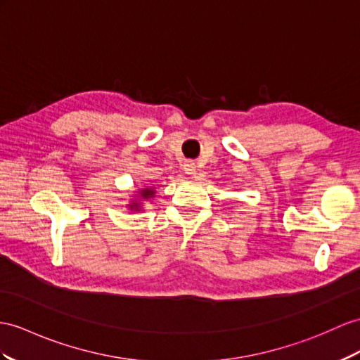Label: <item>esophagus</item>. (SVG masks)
I'll use <instances>...</instances> for the list:
<instances>
[{
  "instance_id": "1",
  "label": "esophagus",
  "mask_w": 360,
  "mask_h": 360,
  "mask_svg": "<svg viewBox=\"0 0 360 360\" xmlns=\"http://www.w3.org/2000/svg\"><path fill=\"white\" fill-rule=\"evenodd\" d=\"M183 171H185V174H189V175L194 174L195 172V165L188 162V163L183 165Z\"/></svg>"
}]
</instances>
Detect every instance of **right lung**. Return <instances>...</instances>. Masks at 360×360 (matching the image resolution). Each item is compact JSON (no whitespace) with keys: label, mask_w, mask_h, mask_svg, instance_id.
<instances>
[{"label":"right lung","mask_w":360,"mask_h":360,"mask_svg":"<svg viewBox=\"0 0 360 360\" xmlns=\"http://www.w3.org/2000/svg\"><path fill=\"white\" fill-rule=\"evenodd\" d=\"M153 197H154V189L150 188V186L143 188L142 191L139 192L137 197L133 200V203L129 205V209H131V210H140V201L148 200V198H153ZM137 199L139 200V202L136 201Z\"/></svg>","instance_id":"1"}]
</instances>
